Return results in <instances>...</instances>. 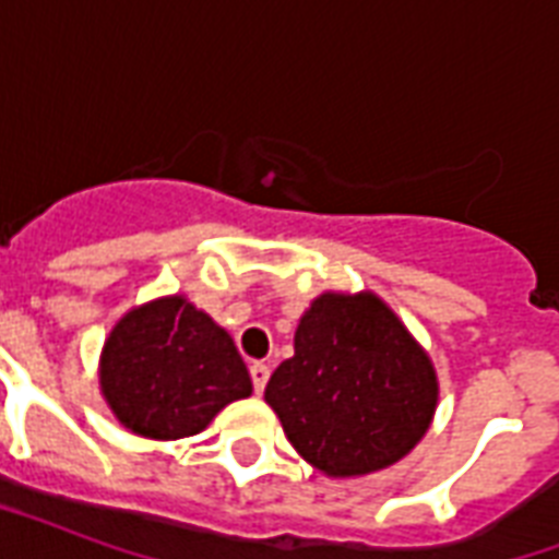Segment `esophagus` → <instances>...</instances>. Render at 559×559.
<instances>
[{
	"label": "esophagus",
	"mask_w": 559,
	"mask_h": 559,
	"mask_svg": "<svg viewBox=\"0 0 559 559\" xmlns=\"http://www.w3.org/2000/svg\"><path fill=\"white\" fill-rule=\"evenodd\" d=\"M249 373H252L254 391L261 394V391L266 389V382H270V366H266V362H252V366H249Z\"/></svg>",
	"instance_id": "esophagus-1"
}]
</instances>
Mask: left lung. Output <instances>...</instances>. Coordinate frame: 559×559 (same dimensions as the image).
<instances>
[{"mask_svg":"<svg viewBox=\"0 0 559 559\" xmlns=\"http://www.w3.org/2000/svg\"><path fill=\"white\" fill-rule=\"evenodd\" d=\"M293 348L263 400L298 455L328 478L380 473L429 432L438 371L377 293L316 296L298 319Z\"/></svg>","mask_w":559,"mask_h":559,"instance_id":"8db88e82","label":"left lung"}]
</instances>
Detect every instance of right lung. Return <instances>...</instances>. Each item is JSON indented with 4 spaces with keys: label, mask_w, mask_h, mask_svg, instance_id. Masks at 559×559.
Segmentation results:
<instances>
[{
    "label": "right lung",
    "mask_w": 559,
    "mask_h": 559,
    "mask_svg": "<svg viewBox=\"0 0 559 559\" xmlns=\"http://www.w3.org/2000/svg\"><path fill=\"white\" fill-rule=\"evenodd\" d=\"M98 385L118 424L151 441L191 438L252 394L235 340L186 296L151 298L112 324Z\"/></svg>",
    "instance_id": "obj_1"
}]
</instances>
